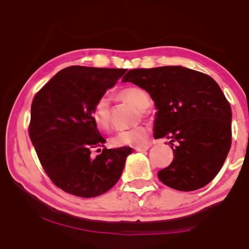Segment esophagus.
<instances>
[{"mask_svg":"<svg viewBox=\"0 0 249 249\" xmlns=\"http://www.w3.org/2000/svg\"><path fill=\"white\" fill-rule=\"evenodd\" d=\"M149 147H150L149 145H137V146H135V150L137 152H145L149 150Z\"/></svg>","mask_w":249,"mask_h":249,"instance_id":"34e87169","label":"esophagus"}]
</instances>
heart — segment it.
Returning a JSON list of instances; mask_svg holds the SVG:
<instances>
[{"mask_svg": "<svg viewBox=\"0 0 249 249\" xmlns=\"http://www.w3.org/2000/svg\"><path fill=\"white\" fill-rule=\"evenodd\" d=\"M120 95L141 110L147 108L150 105V99L147 94L139 88H125L120 92ZM92 119L98 129L104 131L109 130L111 126V114L109 100L107 97H100L95 103L92 110ZM147 137H149V128L146 126L139 125L134 128L118 131L111 138V143L114 146L141 145L145 143Z\"/></svg>", "mask_w": 249, "mask_h": 249, "instance_id": "b5f03b06", "label": "heart"}]
</instances>
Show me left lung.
<instances>
[{"instance_id":"1","label":"left lung","mask_w":249,"mask_h":249,"mask_svg":"<svg viewBox=\"0 0 249 249\" xmlns=\"http://www.w3.org/2000/svg\"><path fill=\"white\" fill-rule=\"evenodd\" d=\"M122 81L150 94L157 109L154 138L177 143L172 162L158 178L181 192L208 185L231 146V107L214 79L183 66H161L130 70Z\"/></svg>"}]
</instances>
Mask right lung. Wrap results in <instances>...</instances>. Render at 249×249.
Wrapping results in <instances>:
<instances>
[{"mask_svg":"<svg viewBox=\"0 0 249 249\" xmlns=\"http://www.w3.org/2000/svg\"><path fill=\"white\" fill-rule=\"evenodd\" d=\"M127 70L70 66L37 93L29 134L41 166L64 192L92 198L119 181L131 147L106 149L92 119L95 103ZM100 154L95 158L91 152Z\"/></svg>","mask_w":249,"mask_h":249,"instance_id":"1","label":"right lung"}]
</instances>
